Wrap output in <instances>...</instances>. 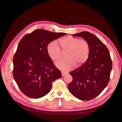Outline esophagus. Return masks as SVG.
<instances>
[{
    "instance_id": "obj_1",
    "label": "esophagus",
    "mask_w": 122,
    "mask_h": 122,
    "mask_svg": "<svg viewBox=\"0 0 122 122\" xmlns=\"http://www.w3.org/2000/svg\"><path fill=\"white\" fill-rule=\"evenodd\" d=\"M61 73H62V76H64V75H65L66 74H67V72H64V71H62V72H61Z\"/></svg>"
}]
</instances>
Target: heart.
<instances>
[{
    "label": "heart",
    "instance_id": "heart-1",
    "mask_svg": "<svg viewBox=\"0 0 122 122\" xmlns=\"http://www.w3.org/2000/svg\"><path fill=\"white\" fill-rule=\"evenodd\" d=\"M61 50L57 43L52 41L47 47L50 58L55 62L61 60L66 54V59L58 62L56 65L62 71H66L74 67L76 64L81 66L88 60L91 51L89 41L85 39L68 36L60 40Z\"/></svg>",
    "mask_w": 122,
    "mask_h": 122
}]
</instances>
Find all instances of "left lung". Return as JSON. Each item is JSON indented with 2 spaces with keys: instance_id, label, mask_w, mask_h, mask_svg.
<instances>
[{
  "instance_id": "obj_1",
  "label": "left lung",
  "mask_w": 122,
  "mask_h": 122,
  "mask_svg": "<svg viewBox=\"0 0 122 122\" xmlns=\"http://www.w3.org/2000/svg\"><path fill=\"white\" fill-rule=\"evenodd\" d=\"M87 40L91 51L87 61L70 74L73 78L68 85L70 93L82 100L98 96L108 85L112 69V60L106 47L95 35L87 31L73 34Z\"/></svg>"
}]
</instances>
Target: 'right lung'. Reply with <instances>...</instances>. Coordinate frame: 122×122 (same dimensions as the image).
Listing matches in <instances>:
<instances>
[{"label": "right lung", "mask_w": 122, "mask_h": 122, "mask_svg": "<svg viewBox=\"0 0 122 122\" xmlns=\"http://www.w3.org/2000/svg\"><path fill=\"white\" fill-rule=\"evenodd\" d=\"M43 29L35 30L20 41L13 59V76L19 88L28 97L39 98L48 94L52 82L61 77L47 52L48 44L65 35Z\"/></svg>", "instance_id": "obj_1"}]
</instances>
